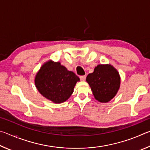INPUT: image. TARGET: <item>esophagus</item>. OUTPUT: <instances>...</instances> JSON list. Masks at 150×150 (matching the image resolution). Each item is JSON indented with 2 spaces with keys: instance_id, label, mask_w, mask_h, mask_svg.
<instances>
[{
  "instance_id": "esophagus-1",
  "label": "esophagus",
  "mask_w": 150,
  "mask_h": 150,
  "mask_svg": "<svg viewBox=\"0 0 150 150\" xmlns=\"http://www.w3.org/2000/svg\"><path fill=\"white\" fill-rule=\"evenodd\" d=\"M80 79H81V81H85V79H86V75L80 76Z\"/></svg>"
}]
</instances>
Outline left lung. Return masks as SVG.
<instances>
[{"instance_id": "left-lung-1", "label": "left lung", "mask_w": 150, "mask_h": 150, "mask_svg": "<svg viewBox=\"0 0 150 150\" xmlns=\"http://www.w3.org/2000/svg\"><path fill=\"white\" fill-rule=\"evenodd\" d=\"M88 83L95 98L106 103L115 97L120 86V76L116 68L110 64H99L92 73L87 75Z\"/></svg>"}]
</instances>
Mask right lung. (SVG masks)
<instances>
[{
  "instance_id": "obj_1",
  "label": "right lung",
  "mask_w": 150,
  "mask_h": 150,
  "mask_svg": "<svg viewBox=\"0 0 150 150\" xmlns=\"http://www.w3.org/2000/svg\"><path fill=\"white\" fill-rule=\"evenodd\" d=\"M80 81L73 71L52 59L45 62L35 76V87L41 95L55 104L69 99Z\"/></svg>"
}]
</instances>
